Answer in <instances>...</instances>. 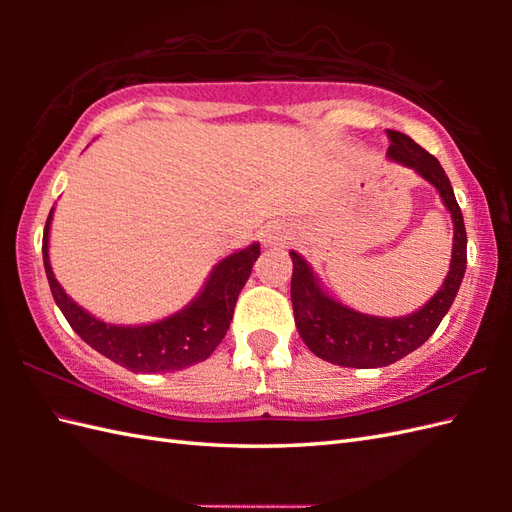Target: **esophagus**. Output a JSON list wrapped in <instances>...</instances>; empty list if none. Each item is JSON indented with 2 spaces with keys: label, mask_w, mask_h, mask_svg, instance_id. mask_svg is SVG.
I'll use <instances>...</instances> for the list:
<instances>
[{
  "label": "esophagus",
  "mask_w": 512,
  "mask_h": 512,
  "mask_svg": "<svg viewBox=\"0 0 512 512\" xmlns=\"http://www.w3.org/2000/svg\"><path fill=\"white\" fill-rule=\"evenodd\" d=\"M286 239H290V233L286 231L281 224H268L266 231H264V242L268 246H279V244H286Z\"/></svg>",
  "instance_id": "34e87169"
}]
</instances>
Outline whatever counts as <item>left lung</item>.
<instances>
[{
    "label": "left lung",
    "mask_w": 512,
    "mask_h": 512,
    "mask_svg": "<svg viewBox=\"0 0 512 512\" xmlns=\"http://www.w3.org/2000/svg\"><path fill=\"white\" fill-rule=\"evenodd\" d=\"M387 138V158L402 167L413 169L422 180H427L440 193L442 204L451 213V264L442 286L422 308L405 314V317H376V314L358 312L332 297L321 286L319 277L314 275L306 259L297 250H290V299L299 336L310 347L312 354L343 367H385L418 350L436 332L444 314L449 312L466 270L464 217L447 173H444L438 158H433L429 151L413 143L409 136L387 129Z\"/></svg>",
    "instance_id": "1"
}]
</instances>
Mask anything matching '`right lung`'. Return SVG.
Instances as JSON below:
<instances>
[{
	"instance_id": "add662e5",
	"label": "right lung",
	"mask_w": 512,
	"mask_h": 512,
	"mask_svg": "<svg viewBox=\"0 0 512 512\" xmlns=\"http://www.w3.org/2000/svg\"><path fill=\"white\" fill-rule=\"evenodd\" d=\"M52 213L54 206L48 215L46 231H43V266H46L54 301L72 325V330L85 343L110 361L132 369L134 374L178 372V369L206 361L213 354L215 347L222 343L228 325H231L239 292L248 281L259 253H262L259 242L235 250L222 262H217L198 295L178 312L154 323L116 325L83 310L72 297L65 295V290L54 277L48 255Z\"/></svg>"
}]
</instances>
